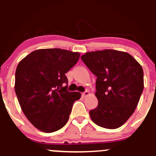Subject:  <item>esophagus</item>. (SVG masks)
Segmentation results:
<instances>
[{"mask_svg":"<svg viewBox=\"0 0 156 156\" xmlns=\"http://www.w3.org/2000/svg\"><path fill=\"white\" fill-rule=\"evenodd\" d=\"M89 94H90V92H89V91H87V90H86V91L83 92V93H82V96L84 97V98H85V97L88 96Z\"/></svg>","mask_w":156,"mask_h":156,"instance_id":"1","label":"esophagus"}]
</instances>
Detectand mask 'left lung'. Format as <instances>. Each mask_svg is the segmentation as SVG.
Instances as JSON below:
<instances>
[{
    "label": "left lung",
    "instance_id": "left-lung-1",
    "mask_svg": "<svg viewBox=\"0 0 156 156\" xmlns=\"http://www.w3.org/2000/svg\"><path fill=\"white\" fill-rule=\"evenodd\" d=\"M81 58L97 76L98 105L89 111L92 121L106 129L124 124L135 111L144 87L141 65L126 52L104 49Z\"/></svg>",
    "mask_w": 156,
    "mask_h": 156
}]
</instances>
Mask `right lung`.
<instances>
[{
    "instance_id": "obj_1",
    "label": "right lung",
    "mask_w": 156,
    "mask_h": 156,
    "mask_svg": "<svg viewBox=\"0 0 156 156\" xmlns=\"http://www.w3.org/2000/svg\"><path fill=\"white\" fill-rule=\"evenodd\" d=\"M79 52L61 49H37L23 58L15 73L14 89L24 115L38 129L52 133L69 118L79 92L67 90V73Z\"/></svg>"
}]
</instances>
